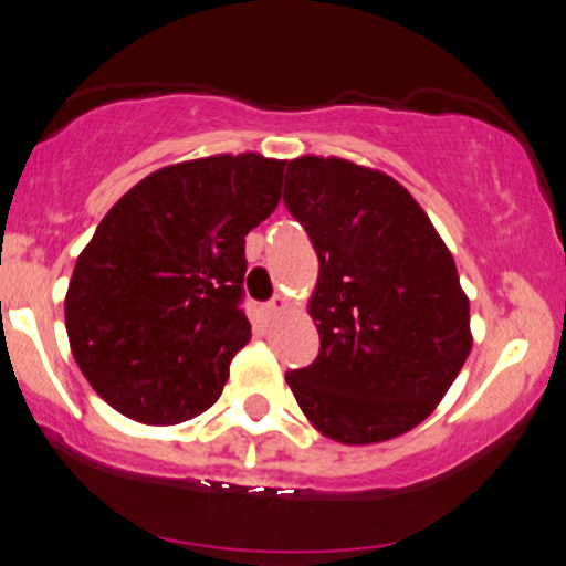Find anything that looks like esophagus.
<instances>
[{"instance_id":"34e87169","label":"esophagus","mask_w":566,"mask_h":566,"mask_svg":"<svg viewBox=\"0 0 566 566\" xmlns=\"http://www.w3.org/2000/svg\"><path fill=\"white\" fill-rule=\"evenodd\" d=\"M284 307H287V297L274 295V297H271V303L266 305V311H269V316H276V313H282Z\"/></svg>"}]
</instances>
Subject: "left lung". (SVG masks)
Instances as JSON below:
<instances>
[{
	"label": "left lung",
	"mask_w": 566,
	"mask_h": 566,
	"mask_svg": "<svg viewBox=\"0 0 566 566\" xmlns=\"http://www.w3.org/2000/svg\"><path fill=\"white\" fill-rule=\"evenodd\" d=\"M284 206L318 255L307 313L321 349L287 374L328 439L376 443L423 423L470 347V300L428 213L397 180L336 156L287 164Z\"/></svg>",
	"instance_id": "1"
}]
</instances>
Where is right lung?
Masks as SVG:
<instances>
[{"label":"right lung","mask_w":566,"mask_h":566,"mask_svg":"<svg viewBox=\"0 0 566 566\" xmlns=\"http://www.w3.org/2000/svg\"><path fill=\"white\" fill-rule=\"evenodd\" d=\"M284 161L219 154L156 169L77 255L64 326L83 376L125 418L175 426L221 397L248 345L245 234L282 198Z\"/></svg>","instance_id":"obj_1"}]
</instances>
